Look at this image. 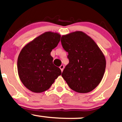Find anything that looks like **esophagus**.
Segmentation results:
<instances>
[{
    "instance_id": "1",
    "label": "esophagus",
    "mask_w": 122,
    "mask_h": 122,
    "mask_svg": "<svg viewBox=\"0 0 122 122\" xmlns=\"http://www.w3.org/2000/svg\"><path fill=\"white\" fill-rule=\"evenodd\" d=\"M60 68L61 69V71H62H62H63L64 68V65H61V66L60 67Z\"/></svg>"
}]
</instances>
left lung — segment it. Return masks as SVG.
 Here are the masks:
<instances>
[{
	"label": "left lung",
	"mask_w": 122,
	"mask_h": 122,
	"mask_svg": "<svg viewBox=\"0 0 122 122\" xmlns=\"http://www.w3.org/2000/svg\"><path fill=\"white\" fill-rule=\"evenodd\" d=\"M61 42L69 59L62 78L75 92H92L100 84L105 72L104 54L94 41L82 31L62 35Z\"/></svg>",
	"instance_id": "obj_1"
}]
</instances>
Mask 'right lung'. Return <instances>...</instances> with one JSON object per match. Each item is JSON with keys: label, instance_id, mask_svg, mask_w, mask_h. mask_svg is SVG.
<instances>
[{"label": "right lung", "instance_id": "right-lung-1", "mask_svg": "<svg viewBox=\"0 0 122 122\" xmlns=\"http://www.w3.org/2000/svg\"><path fill=\"white\" fill-rule=\"evenodd\" d=\"M58 33L46 32L35 38L22 49L17 67L23 84L31 92L47 90L61 74L60 68L53 64L51 52L58 44Z\"/></svg>", "mask_w": 122, "mask_h": 122}]
</instances>
